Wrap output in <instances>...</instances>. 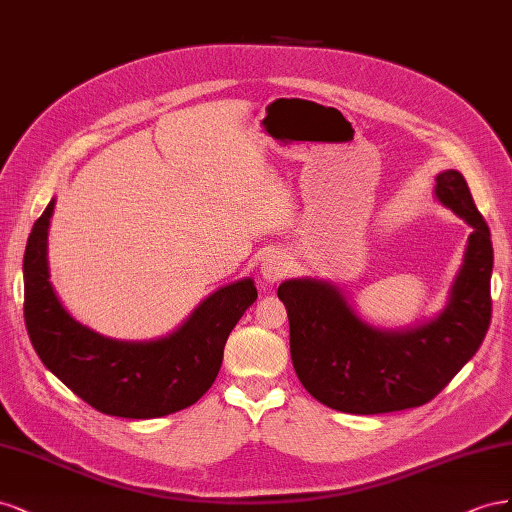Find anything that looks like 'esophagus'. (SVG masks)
Returning a JSON list of instances; mask_svg holds the SVG:
<instances>
[{
    "label": "esophagus",
    "instance_id": "obj_1",
    "mask_svg": "<svg viewBox=\"0 0 512 512\" xmlns=\"http://www.w3.org/2000/svg\"><path fill=\"white\" fill-rule=\"evenodd\" d=\"M287 270H289V266H287V259L283 255H270V257H266L264 266H261V279H264V283H268V285H274L281 279H285Z\"/></svg>",
    "mask_w": 512,
    "mask_h": 512
}]
</instances>
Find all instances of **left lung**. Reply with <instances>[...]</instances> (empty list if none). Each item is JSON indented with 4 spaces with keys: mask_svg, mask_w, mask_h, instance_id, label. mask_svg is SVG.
<instances>
[{
    "mask_svg": "<svg viewBox=\"0 0 512 512\" xmlns=\"http://www.w3.org/2000/svg\"><path fill=\"white\" fill-rule=\"evenodd\" d=\"M435 195L474 231L446 311L429 324L382 332L358 319L339 289L324 281L298 279L279 285L296 375L332 410L386 414L425 405L485 341L493 270L489 225L459 171L437 175Z\"/></svg>",
    "mask_w": 512,
    "mask_h": 512,
    "instance_id": "8db88e82",
    "label": "left lung"
}]
</instances>
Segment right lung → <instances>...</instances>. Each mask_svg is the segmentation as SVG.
<instances>
[{"instance_id":"obj_1","label":"right lung","mask_w":512,"mask_h":512,"mask_svg":"<svg viewBox=\"0 0 512 512\" xmlns=\"http://www.w3.org/2000/svg\"><path fill=\"white\" fill-rule=\"evenodd\" d=\"M51 201L25 246L23 315L45 367L94 410L122 418H158L197 403L221 371L229 332L257 300L251 279L203 300L182 328L150 343H124L81 326L49 283Z\"/></svg>"}]
</instances>
